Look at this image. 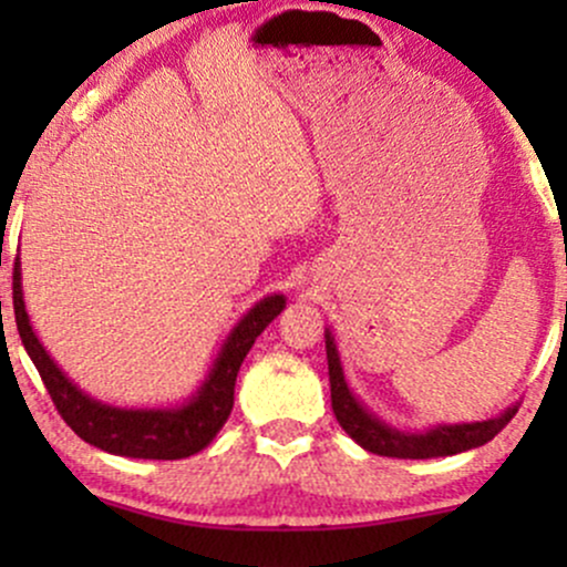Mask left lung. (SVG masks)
<instances>
[{
  "mask_svg": "<svg viewBox=\"0 0 567 567\" xmlns=\"http://www.w3.org/2000/svg\"><path fill=\"white\" fill-rule=\"evenodd\" d=\"M324 351H328V373H330V402L333 413L343 432L349 434L357 445L375 455H389V458H440V455H455L472 451V447L485 445L504 429L517 413V405L506 408L496 419L474 421V424H447L434 426L424 434H410L392 429L375 419L370 410L349 392L347 379H343L341 357H338L336 338L324 330Z\"/></svg>",
  "mask_w": 567,
  "mask_h": 567,
  "instance_id": "1",
  "label": "left lung"
}]
</instances>
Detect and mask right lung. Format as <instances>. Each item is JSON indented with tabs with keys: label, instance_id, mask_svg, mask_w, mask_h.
Returning <instances> with one entry per match:
<instances>
[{
	"label": "right lung",
	"instance_id": "1",
	"mask_svg": "<svg viewBox=\"0 0 567 567\" xmlns=\"http://www.w3.org/2000/svg\"><path fill=\"white\" fill-rule=\"evenodd\" d=\"M12 309H16L23 347L42 375L48 394L53 396L58 413L74 429V434L114 455L175 461L188 458L210 445L220 426L226 424L234 408V383H237L239 365L266 324L285 309V296L275 292V296L261 298L234 324L197 394H192V400L178 408H114L93 400L76 383H71L69 375L39 343L25 315L21 258H16V269H12Z\"/></svg>",
	"mask_w": 567,
	"mask_h": 567
}]
</instances>
